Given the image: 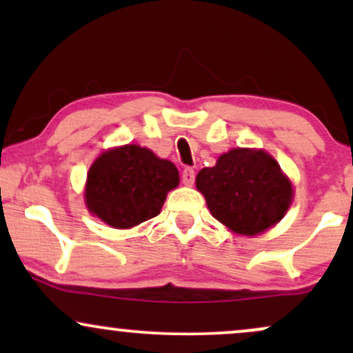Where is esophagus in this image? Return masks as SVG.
Wrapping results in <instances>:
<instances>
[{"mask_svg": "<svg viewBox=\"0 0 353 353\" xmlns=\"http://www.w3.org/2000/svg\"><path fill=\"white\" fill-rule=\"evenodd\" d=\"M194 177H196V172H194L192 168H184V171H182V182H184L185 185H190L194 182Z\"/></svg>", "mask_w": 353, "mask_h": 353, "instance_id": "1", "label": "esophagus"}]
</instances>
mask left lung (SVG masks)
<instances>
[{"label": "left lung", "instance_id": "left-lung-1", "mask_svg": "<svg viewBox=\"0 0 353 353\" xmlns=\"http://www.w3.org/2000/svg\"><path fill=\"white\" fill-rule=\"evenodd\" d=\"M214 217L230 230L255 236L283 217L292 201V185L281 165L264 151L232 149L214 168L196 177Z\"/></svg>", "mask_w": 353, "mask_h": 353}]
</instances>
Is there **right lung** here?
Returning a JSON list of instances; mask_svg holds the SVG:
<instances>
[{"label":"right lung","mask_w":353,"mask_h":353,"mask_svg":"<svg viewBox=\"0 0 353 353\" xmlns=\"http://www.w3.org/2000/svg\"><path fill=\"white\" fill-rule=\"evenodd\" d=\"M179 184L171 161L136 144L111 149L88 172L86 204L111 228L129 229L161 212L165 196Z\"/></svg>","instance_id":"right-lung-1"}]
</instances>
